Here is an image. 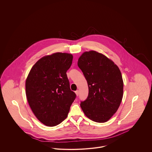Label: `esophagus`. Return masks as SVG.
<instances>
[{
  "instance_id": "obj_1",
  "label": "esophagus",
  "mask_w": 152,
  "mask_h": 152,
  "mask_svg": "<svg viewBox=\"0 0 152 152\" xmlns=\"http://www.w3.org/2000/svg\"><path fill=\"white\" fill-rule=\"evenodd\" d=\"M75 94H76L77 96H79V91H78V90H77L76 91H75Z\"/></svg>"
}]
</instances>
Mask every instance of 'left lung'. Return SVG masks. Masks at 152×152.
<instances>
[{
  "label": "left lung",
  "instance_id": "left-lung-1",
  "mask_svg": "<svg viewBox=\"0 0 152 152\" xmlns=\"http://www.w3.org/2000/svg\"><path fill=\"white\" fill-rule=\"evenodd\" d=\"M87 80L88 96L80 107L87 117L105 123L115 113L123 96V77L118 67L105 55L85 52L77 63Z\"/></svg>",
  "mask_w": 152,
  "mask_h": 152
}]
</instances>
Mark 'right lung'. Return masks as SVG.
I'll list each match as a JSON object with an SVG mask.
<instances>
[{
  "mask_svg": "<svg viewBox=\"0 0 152 152\" xmlns=\"http://www.w3.org/2000/svg\"><path fill=\"white\" fill-rule=\"evenodd\" d=\"M71 54L58 52L39 60L26 81L30 108L45 125L54 126L64 121L76 95L70 88L66 71L72 63Z\"/></svg>",
  "mask_w": 152,
  "mask_h": 152,
  "instance_id": "right-lung-1",
  "label": "right lung"
}]
</instances>
